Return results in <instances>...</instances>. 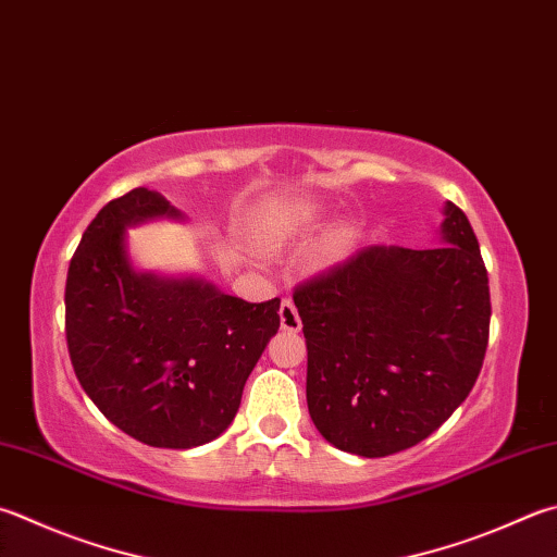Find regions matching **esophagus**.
<instances>
[{
  "mask_svg": "<svg viewBox=\"0 0 557 557\" xmlns=\"http://www.w3.org/2000/svg\"><path fill=\"white\" fill-rule=\"evenodd\" d=\"M278 318H281V330L286 332H300L302 322H300V314L296 310V306H293V300H283L281 308H278Z\"/></svg>",
  "mask_w": 557,
  "mask_h": 557,
  "instance_id": "obj_1",
  "label": "esophagus"
}]
</instances>
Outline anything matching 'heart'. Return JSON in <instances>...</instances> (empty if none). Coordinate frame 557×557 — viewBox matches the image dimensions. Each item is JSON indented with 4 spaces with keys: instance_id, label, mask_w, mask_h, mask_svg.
Returning a JSON list of instances; mask_svg holds the SVG:
<instances>
[{
    "instance_id": "1",
    "label": "heart",
    "mask_w": 557,
    "mask_h": 557,
    "mask_svg": "<svg viewBox=\"0 0 557 557\" xmlns=\"http://www.w3.org/2000/svg\"><path fill=\"white\" fill-rule=\"evenodd\" d=\"M308 218H310L308 211H281V213L264 220V225L259 227V235H261V239H267V243H276V239L286 237L290 230H296L298 225L306 223ZM351 247H354V230L337 227V230H332L327 237H324L322 257H327L332 261L342 259L349 255Z\"/></svg>"
}]
</instances>
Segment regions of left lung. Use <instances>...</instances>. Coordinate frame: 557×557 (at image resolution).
Returning a JSON list of instances; mask_svg holds the SVG:
<instances>
[{
  "mask_svg": "<svg viewBox=\"0 0 557 557\" xmlns=\"http://www.w3.org/2000/svg\"><path fill=\"white\" fill-rule=\"evenodd\" d=\"M444 245H373L293 293L308 344V409L346 454L417 446L466 400L490 337V286L466 213Z\"/></svg>",
  "mask_w": 557,
  "mask_h": 557,
  "instance_id": "obj_1",
  "label": "left lung"
}]
</instances>
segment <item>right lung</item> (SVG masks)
<instances>
[{"instance_id":"right-lung-1","label":"right lung","mask_w":557,"mask_h":557,"mask_svg":"<svg viewBox=\"0 0 557 557\" xmlns=\"http://www.w3.org/2000/svg\"><path fill=\"white\" fill-rule=\"evenodd\" d=\"M184 215L150 188L101 208L70 261L65 332L84 393L138 442L194 448L233 422L245 383L278 332V298L247 302L213 283L135 271L125 230Z\"/></svg>"}]
</instances>
